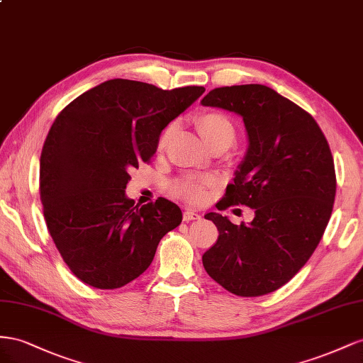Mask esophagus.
Segmentation results:
<instances>
[{"label":"esophagus","instance_id":"34e87169","mask_svg":"<svg viewBox=\"0 0 363 363\" xmlns=\"http://www.w3.org/2000/svg\"><path fill=\"white\" fill-rule=\"evenodd\" d=\"M201 219V214L198 211H194L191 208H187L184 211V220L185 222H190V220H198Z\"/></svg>","mask_w":363,"mask_h":363}]
</instances>
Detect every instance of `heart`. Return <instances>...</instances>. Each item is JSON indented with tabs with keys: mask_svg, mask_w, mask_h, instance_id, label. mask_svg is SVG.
Here are the masks:
<instances>
[{
	"mask_svg": "<svg viewBox=\"0 0 363 363\" xmlns=\"http://www.w3.org/2000/svg\"><path fill=\"white\" fill-rule=\"evenodd\" d=\"M196 126L202 135L203 141L208 144V147L214 146V144H222L226 149L231 146L235 138V128L233 121L228 118L222 112H203L196 118ZM172 132V126L165 129L161 135V144H164L165 138L169 137ZM203 185L205 181L198 178H185L179 182L174 184V193L184 196L187 199L198 201L203 196Z\"/></svg>",
	"mask_w": 363,
	"mask_h": 363,
	"instance_id": "obj_1",
	"label": "heart"
}]
</instances>
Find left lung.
<instances>
[{
    "instance_id": "8db88e82",
    "label": "left lung",
    "mask_w": 363,
    "mask_h": 363,
    "mask_svg": "<svg viewBox=\"0 0 363 363\" xmlns=\"http://www.w3.org/2000/svg\"><path fill=\"white\" fill-rule=\"evenodd\" d=\"M201 103L243 118L247 150L220 203L255 213L247 225L205 214L219 239L203 267L234 295L271 294L307 263L330 220L336 173L328 143L308 112L264 85L216 88Z\"/></svg>"
}]
</instances>
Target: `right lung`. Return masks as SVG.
<instances>
[{
	"label": "right lung",
	"instance_id": "add662e5",
	"mask_svg": "<svg viewBox=\"0 0 363 363\" xmlns=\"http://www.w3.org/2000/svg\"><path fill=\"white\" fill-rule=\"evenodd\" d=\"M205 92L164 91L112 79L91 88L56 117L40 153L44 217L64 262L97 289H118L150 266L160 240L182 222L176 203L135 205L129 170L147 162L162 129Z\"/></svg>",
	"mask_w": 363,
	"mask_h": 363
}]
</instances>
